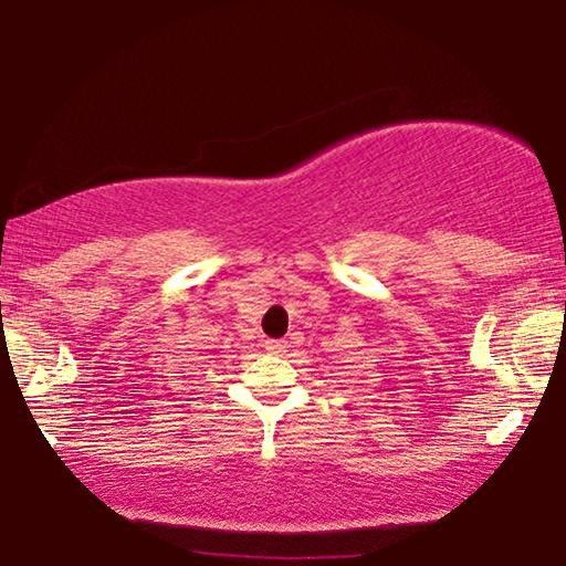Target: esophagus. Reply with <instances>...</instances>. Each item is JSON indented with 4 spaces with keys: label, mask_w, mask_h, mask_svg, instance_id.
<instances>
[{
    "label": "esophagus",
    "mask_w": 566,
    "mask_h": 566,
    "mask_svg": "<svg viewBox=\"0 0 566 566\" xmlns=\"http://www.w3.org/2000/svg\"><path fill=\"white\" fill-rule=\"evenodd\" d=\"M286 343L284 340H266V350L269 353H284Z\"/></svg>",
    "instance_id": "34e87169"
}]
</instances>
